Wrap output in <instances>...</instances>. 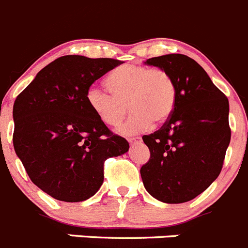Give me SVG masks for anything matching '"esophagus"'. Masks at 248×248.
Returning <instances> with one entry per match:
<instances>
[{
  "mask_svg": "<svg viewBox=\"0 0 248 248\" xmlns=\"http://www.w3.org/2000/svg\"><path fill=\"white\" fill-rule=\"evenodd\" d=\"M129 143H135V142H140V138H129L128 140Z\"/></svg>",
  "mask_w": 248,
  "mask_h": 248,
  "instance_id": "obj_1",
  "label": "esophagus"
}]
</instances>
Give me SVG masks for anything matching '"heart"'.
I'll return each instance as SVG.
<instances>
[{
	"instance_id": "obj_1",
	"label": "heart",
	"mask_w": 248,
	"mask_h": 248,
	"mask_svg": "<svg viewBox=\"0 0 248 248\" xmlns=\"http://www.w3.org/2000/svg\"><path fill=\"white\" fill-rule=\"evenodd\" d=\"M112 94L98 87L88 88L85 103L103 124L119 126L128 111L133 112L120 128L124 136L140 133L155 124H164L176 104V87L164 69L145 66H124L108 78Z\"/></svg>"
}]
</instances>
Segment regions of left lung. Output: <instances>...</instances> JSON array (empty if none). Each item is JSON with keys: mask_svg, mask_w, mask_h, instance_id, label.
I'll use <instances>...</instances> for the list:
<instances>
[{"mask_svg": "<svg viewBox=\"0 0 248 248\" xmlns=\"http://www.w3.org/2000/svg\"><path fill=\"white\" fill-rule=\"evenodd\" d=\"M148 66L164 69L176 87V104L159 131L143 136L150 159L140 168L150 196L164 203H185L219 176L231 138L229 100L207 72L181 54L152 57Z\"/></svg>", "mask_w": 248, "mask_h": 248, "instance_id": "obj_1", "label": "left lung"}]
</instances>
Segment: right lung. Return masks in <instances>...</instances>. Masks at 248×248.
I'll list each match as a JSON object with an SVG mask.
<instances>
[{"label": "right lung", "instance_id": "right-lung-1", "mask_svg": "<svg viewBox=\"0 0 248 248\" xmlns=\"http://www.w3.org/2000/svg\"><path fill=\"white\" fill-rule=\"evenodd\" d=\"M122 62L67 55L48 63L13 105V147L28 176L62 202H83L104 182V161L128 152L90 111L85 93Z\"/></svg>", "mask_w": 248, "mask_h": 248}]
</instances>
